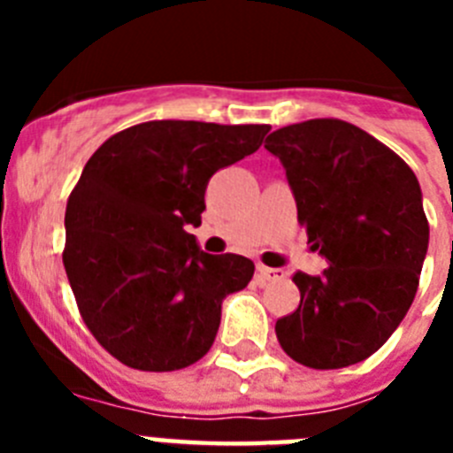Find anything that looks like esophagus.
Returning a JSON list of instances; mask_svg holds the SVG:
<instances>
[{
	"label": "esophagus",
	"mask_w": 453,
	"mask_h": 453,
	"mask_svg": "<svg viewBox=\"0 0 453 453\" xmlns=\"http://www.w3.org/2000/svg\"><path fill=\"white\" fill-rule=\"evenodd\" d=\"M256 276L261 279V281H283L286 279V272L283 270H274V267H265V265H256Z\"/></svg>",
	"instance_id": "esophagus-1"
}]
</instances>
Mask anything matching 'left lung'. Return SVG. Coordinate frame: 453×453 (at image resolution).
<instances>
[{"mask_svg": "<svg viewBox=\"0 0 453 453\" xmlns=\"http://www.w3.org/2000/svg\"><path fill=\"white\" fill-rule=\"evenodd\" d=\"M265 150L286 167L311 250L329 267L297 272L295 313L276 319L292 361L338 370L365 361L397 329L418 292L429 222L413 170L342 119L290 124Z\"/></svg>", "mask_w": 453, "mask_h": 453, "instance_id": "1", "label": "left lung"}]
</instances>
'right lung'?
<instances>
[{"label": "right lung", "instance_id": "add662e5", "mask_svg": "<svg viewBox=\"0 0 453 453\" xmlns=\"http://www.w3.org/2000/svg\"><path fill=\"white\" fill-rule=\"evenodd\" d=\"M267 124L154 119L90 156L65 208L67 272L79 313L119 363L172 372L197 363L222 299L251 281L245 256L199 250L208 179L254 154Z\"/></svg>", "mask_w": 453, "mask_h": 453}]
</instances>
